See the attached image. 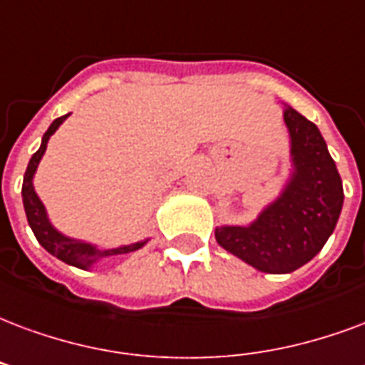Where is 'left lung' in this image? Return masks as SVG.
<instances>
[{"mask_svg":"<svg viewBox=\"0 0 365 365\" xmlns=\"http://www.w3.org/2000/svg\"><path fill=\"white\" fill-rule=\"evenodd\" d=\"M292 174L284 190L247 226H218V245L253 269L286 274L312 261L341 217L342 180L315 123L284 108Z\"/></svg>","mask_w":365,"mask_h":365,"instance_id":"1","label":"left lung"}]
</instances>
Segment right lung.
I'll return each mask as SVG.
<instances>
[{
  "label": "right lung",
  "instance_id": "right-lung-1",
  "mask_svg": "<svg viewBox=\"0 0 365 365\" xmlns=\"http://www.w3.org/2000/svg\"><path fill=\"white\" fill-rule=\"evenodd\" d=\"M67 118H69V114L61 115V118L52 121V125L48 128V131H46L44 137H42V145H40L38 150L32 155L31 162H29V166H26V172H24L23 205L24 212H26V220H29V226H31L32 232H34L38 244L42 245L48 253H52L53 257H58L59 261H63L67 265L77 267V269H91V267L96 265L102 259L115 257V255H125V253H131V251L141 250L148 240H141V242H135V244L129 245H120V247H112V250H102L98 245L88 244V242H83V240H75V237H69L53 228V224L50 222L48 212H46L44 203L40 201V197L36 195V191H34L32 178L36 174V168H38L40 160H42V156H44L50 137L56 133V129H58Z\"/></svg>",
  "mask_w": 365,
  "mask_h": 365
}]
</instances>
